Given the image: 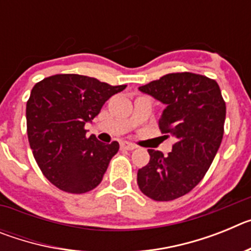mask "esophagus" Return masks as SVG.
Segmentation results:
<instances>
[{
  "mask_svg": "<svg viewBox=\"0 0 251 251\" xmlns=\"http://www.w3.org/2000/svg\"><path fill=\"white\" fill-rule=\"evenodd\" d=\"M121 148H122V150L133 151L134 148H136V146L133 145V143H129V142L124 141V142H121Z\"/></svg>",
  "mask_w": 251,
  "mask_h": 251,
  "instance_id": "esophagus-1",
  "label": "esophagus"
}]
</instances>
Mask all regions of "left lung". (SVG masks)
<instances>
[{
  "mask_svg": "<svg viewBox=\"0 0 251 251\" xmlns=\"http://www.w3.org/2000/svg\"><path fill=\"white\" fill-rule=\"evenodd\" d=\"M139 90L165 104L159 129L176 143L166 157L148 150L151 159L138 170L137 183L152 200H175L191 191L211 166L223 141L225 101L214 79L187 72L167 74Z\"/></svg>",
  "mask_w": 251,
  "mask_h": 251,
  "instance_id": "8db88e82",
  "label": "left lung"
}]
</instances>
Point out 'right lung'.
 <instances>
[{"instance_id":"add662e5","label":"right lung","mask_w":251,"mask_h":251,"mask_svg":"<svg viewBox=\"0 0 251 251\" xmlns=\"http://www.w3.org/2000/svg\"><path fill=\"white\" fill-rule=\"evenodd\" d=\"M126 86L77 74H56L35 84L26 104L28 143L52 185L70 194H85L101 182L119 143L105 145L94 134L86 137L84 126Z\"/></svg>"}]
</instances>
